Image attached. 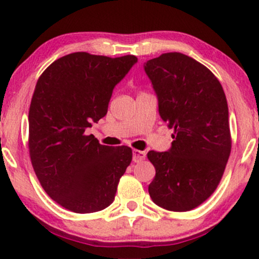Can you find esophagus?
Masks as SVG:
<instances>
[{
	"label": "esophagus",
	"mask_w": 259,
	"mask_h": 259,
	"mask_svg": "<svg viewBox=\"0 0 259 259\" xmlns=\"http://www.w3.org/2000/svg\"><path fill=\"white\" fill-rule=\"evenodd\" d=\"M146 157V152L145 151H140V150H134L133 151V160L134 162H140V160L145 159Z\"/></svg>",
	"instance_id": "1"
}]
</instances>
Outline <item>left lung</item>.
I'll use <instances>...</instances> for the list:
<instances>
[{
	"label": "left lung",
	"mask_w": 259,
	"mask_h": 259,
	"mask_svg": "<svg viewBox=\"0 0 259 259\" xmlns=\"http://www.w3.org/2000/svg\"><path fill=\"white\" fill-rule=\"evenodd\" d=\"M158 97L162 119L173 127L167 152L150 151L156 168L148 186L157 206L187 212L215 191L231 152L228 102L215 75L180 52L163 53L145 64Z\"/></svg>",
	"instance_id": "obj_1"
}]
</instances>
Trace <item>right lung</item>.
<instances>
[{"instance_id":"1","label":"right lung","mask_w":259,"mask_h":259,"mask_svg":"<svg viewBox=\"0 0 259 259\" xmlns=\"http://www.w3.org/2000/svg\"><path fill=\"white\" fill-rule=\"evenodd\" d=\"M136 62L133 55L74 52L37 80L29 108V153L42 189L65 209L94 213L114 201L132 148L101 145L85 130L107 114L113 89Z\"/></svg>"}]
</instances>
